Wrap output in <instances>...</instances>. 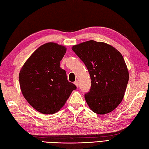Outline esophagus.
Here are the masks:
<instances>
[{
    "mask_svg": "<svg viewBox=\"0 0 149 149\" xmlns=\"http://www.w3.org/2000/svg\"><path fill=\"white\" fill-rule=\"evenodd\" d=\"M74 84H75V86H76L77 88L79 87V83H78V81H75V82H74Z\"/></svg>",
    "mask_w": 149,
    "mask_h": 149,
    "instance_id": "obj_1",
    "label": "esophagus"
}]
</instances>
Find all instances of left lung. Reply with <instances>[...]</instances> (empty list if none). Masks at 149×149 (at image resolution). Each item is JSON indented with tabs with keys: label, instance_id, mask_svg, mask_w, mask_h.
I'll use <instances>...</instances> for the list:
<instances>
[{
	"label": "left lung",
	"instance_id": "left-lung-1",
	"mask_svg": "<svg viewBox=\"0 0 149 149\" xmlns=\"http://www.w3.org/2000/svg\"><path fill=\"white\" fill-rule=\"evenodd\" d=\"M72 49L90 73L91 89L84 95L88 106L99 115L111 112L121 103L129 81L121 53L109 44L93 40L75 45Z\"/></svg>",
	"mask_w": 149,
	"mask_h": 149
}]
</instances>
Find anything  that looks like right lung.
<instances>
[{
	"label": "right lung",
	"mask_w": 149,
	"mask_h": 149,
	"mask_svg": "<svg viewBox=\"0 0 149 149\" xmlns=\"http://www.w3.org/2000/svg\"><path fill=\"white\" fill-rule=\"evenodd\" d=\"M66 51L65 46L46 43L30 56L20 69L18 78L22 95L41 113L59 111L76 89L59 66Z\"/></svg>",
	"instance_id": "right-lung-1"
}]
</instances>
